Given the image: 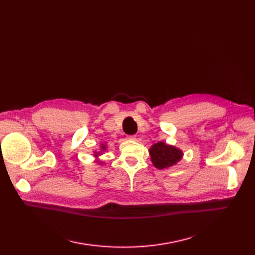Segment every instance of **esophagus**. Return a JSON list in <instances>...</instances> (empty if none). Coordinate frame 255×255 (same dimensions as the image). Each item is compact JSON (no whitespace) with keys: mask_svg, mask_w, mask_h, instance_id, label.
<instances>
[{"mask_svg":"<svg viewBox=\"0 0 255 255\" xmlns=\"http://www.w3.org/2000/svg\"><path fill=\"white\" fill-rule=\"evenodd\" d=\"M128 138H129L130 140H135V139H136V136H135V135H129Z\"/></svg>","mask_w":255,"mask_h":255,"instance_id":"obj_1","label":"esophagus"}]
</instances>
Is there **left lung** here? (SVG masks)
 I'll return each instance as SVG.
<instances>
[{
	"mask_svg": "<svg viewBox=\"0 0 255 255\" xmlns=\"http://www.w3.org/2000/svg\"><path fill=\"white\" fill-rule=\"evenodd\" d=\"M182 152L172 145L157 142L150 149L151 160L155 167L163 169L176 164L182 158Z\"/></svg>",
	"mask_w": 255,
	"mask_h": 255,
	"instance_id": "left-lung-1",
	"label": "left lung"
}]
</instances>
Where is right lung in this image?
Here are the masks:
<instances>
[{
	"label": "right lung",
	"mask_w": 255,
	"mask_h": 255,
	"mask_svg": "<svg viewBox=\"0 0 255 255\" xmlns=\"http://www.w3.org/2000/svg\"><path fill=\"white\" fill-rule=\"evenodd\" d=\"M102 149H105V146H104V145H102Z\"/></svg>",
	"instance_id": "1"
}]
</instances>
